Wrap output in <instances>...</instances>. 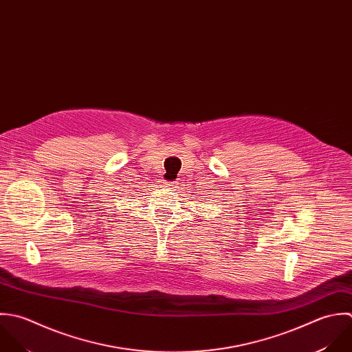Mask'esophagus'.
Instances as JSON below:
<instances>
[{"label":"esophagus","instance_id":"esophagus-1","mask_svg":"<svg viewBox=\"0 0 352 352\" xmlns=\"http://www.w3.org/2000/svg\"><path fill=\"white\" fill-rule=\"evenodd\" d=\"M176 184H179V183L177 182H165V180L162 182L164 187H176Z\"/></svg>","mask_w":352,"mask_h":352}]
</instances>
